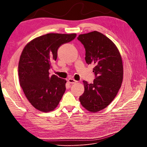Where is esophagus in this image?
<instances>
[{
    "label": "esophagus",
    "instance_id": "obj_1",
    "mask_svg": "<svg viewBox=\"0 0 147 147\" xmlns=\"http://www.w3.org/2000/svg\"><path fill=\"white\" fill-rule=\"evenodd\" d=\"M68 83H71V84H74V83H76L78 82V81H77V80H76L73 79H71V78L68 79Z\"/></svg>",
    "mask_w": 147,
    "mask_h": 147
}]
</instances>
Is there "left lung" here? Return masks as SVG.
I'll list each match as a JSON object with an SVG mask.
<instances>
[{
	"label": "left lung",
	"mask_w": 147,
	"mask_h": 147,
	"mask_svg": "<svg viewBox=\"0 0 147 147\" xmlns=\"http://www.w3.org/2000/svg\"><path fill=\"white\" fill-rule=\"evenodd\" d=\"M78 39L85 48L86 63L95 65V76L93 83L83 82L84 91L79 100L84 109L96 113L113 101L121 87L123 78L121 57L110 38L96 31L80 34Z\"/></svg>",
	"instance_id": "1"
}]
</instances>
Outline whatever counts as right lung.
Here are the masks:
<instances>
[{
    "instance_id": "right-lung-1",
    "label": "right lung",
    "mask_w": 147,
    "mask_h": 147,
    "mask_svg": "<svg viewBox=\"0 0 147 147\" xmlns=\"http://www.w3.org/2000/svg\"><path fill=\"white\" fill-rule=\"evenodd\" d=\"M76 34L49 33L34 38L23 49L18 64L20 86L35 109L53 111L65 91L66 80L49 76L51 63L56 61L60 46L71 42Z\"/></svg>"
}]
</instances>
